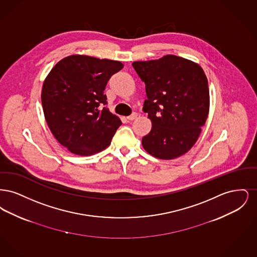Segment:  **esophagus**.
<instances>
[{"mask_svg":"<svg viewBox=\"0 0 257 257\" xmlns=\"http://www.w3.org/2000/svg\"><path fill=\"white\" fill-rule=\"evenodd\" d=\"M137 116H138V113H137V112H133L131 115L127 116V119H128V120H134Z\"/></svg>","mask_w":257,"mask_h":257,"instance_id":"1","label":"esophagus"}]
</instances>
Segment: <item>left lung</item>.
<instances>
[{
	"label": "left lung",
	"mask_w": 257,
	"mask_h": 257,
	"mask_svg": "<svg viewBox=\"0 0 257 257\" xmlns=\"http://www.w3.org/2000/svg\"><path fill=\"white\" fill-rule=\"evenodd\" d=\"M146 84L144 111L152 122L142 144L150 155L175 159L196 144L209 113V88L203 69L194 61L167 55L159 60L135 61Z\"/></svg>",
	"instance_id": "obj_1"
}]
</instances>
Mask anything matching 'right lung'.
Returning a JSON list of instances; mask_svg holds the SVG:
<instances>
[{"label":"right lung","instance_id":"1","mask_svg":"<svg viewBox=\"0 0 257 257\" xmlns=\"http://www.w3.org/2000/svg\"><path fill=\"white\" fill-rule=\"evenodd\" d=\"M120 61L72 55L59 61L46 77L41 92L44 116L62 147L90 156L109 147L120 119L105 105V87Z\"/></svg>","mask_w":257,"mask_h":257}]
</instances>
